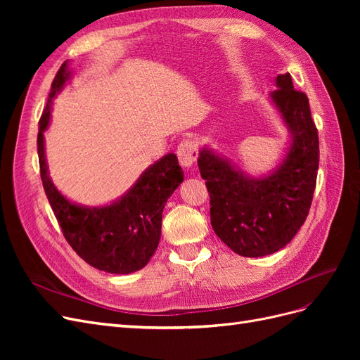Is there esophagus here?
Listing matches in <instances>:
<instances>
[{"label":"esophagus","instance_id":"1","mask_svg":"<svg viewBox=\"0 0 360 360\" xmlns=\"http://www.w3.org/2000/svg\"><path fill=\"white\" fill-rule=\"evenodd\" d=\"M177 158L181 163V167L191 168L198 158V148L197 144L192 143V141H183V143L177 148Z\"/></svg>","mask_w":360,"mask_h":360}]
</instances>
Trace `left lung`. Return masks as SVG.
Segmentation results:
<instances>
[{"label":"left lung","instance_id":"left-lung-1","mask_svg":"<svg viewBox=\"0 0 360 360\" xmlns=\"http://www.w3.org/2000/svg\"><path fill=\"white\" fill-rule=\"evenodd\" d=\"M275 85L269 99L290 134L287 153L275 169L252 177L209 146L198 156L213 230L242 257L270 255L288 245L307 219L317 181L319 132L308 97L294 90L290 73L278 75Z\"/></svg>","mask_w":360,"mask_h":360}]
</instances>
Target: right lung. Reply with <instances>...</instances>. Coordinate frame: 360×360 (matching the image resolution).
Here are the masks:
<instances>
[{"label": "right lung", "instance_id": "obj_1", "mask_svg": "<svg viewBox=\"0 0 360 360\" xmlns=\"http://www.w3.org/2000/svg\"><path fill=\"white\" fill-rule=\"evenodd\" d=\"M70 76L69 61H64L39 122L37 153L43 188L64 237L85 263L106 274H134L147 266L158 249L163 207L180 186L184 174L177 156L168 153L150 165L134 186L111 204L89 207L64 197L51 180L43 134L51 122L52 102Z\"/></svg>", "mask_w": 360, "mask_h": 360}]
</instances>
